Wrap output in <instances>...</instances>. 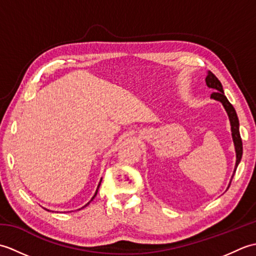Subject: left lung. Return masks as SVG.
Here are the masks:
<instances>
[{"mask_svg": "<svg viewBox=\"0 0 256 256\" xmlns=\"http://www.w3.org/2000/svg\"><path fill=\"white\" fill-rule=\"evenodd\" d=\"M206 86H209V88L214 89V92L211 94V99L214 100V101H218L220 102L222 106H224V110L228 114V116H229V121H230V125H231V135H232V140H233V144H234V150H236V166H234V170H233V174L231 176L230 179V182H229V186L228 188L230 187L231 182H232V178L234 176L236 168L240 164L241 158H242V153H243V146H242V140H241V135H240V123H238V118L236 116V108H233V106L229 102V100L226 99V96H224V88H222V84L219 81V79L216 77V76L212 74L211 72H206ZM226 188V189H228Z\"/></svg>", "mask_w": 256, "mask_h": 256, "instance_id": "left-lung-1", "label": "left lung"}]
</instances>
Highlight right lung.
Instances as JSON below:
<instances>
[{
	"mask_svg": "<svg viewBox=\"0 0 256 256\" xmlns=\"http://www.w3.org/2000/svg\"><path fill=\"white\" fill-rule=\"evenodd\" d=\"M101 182H102V178L100 179V182H99V184H98V187H96V192H94V197H92V198H91V200L89 201V202H88V204H84V206H82V208H84V206H88V204H89L91 202V201L94 199V197H96V194H98V190H99V187H100V184H101ZM82 208H80V209H82ZM45 209H46V208H45ZM80 209H78V210H80ZM46 210H47V211H50V210H48V209H46Z\"/></svg>",
	"mask_w": 256,
	"mask_h": 256,
	"instance_id": "right-lung-1",
	"label": "right lung"
}]
</instances>
